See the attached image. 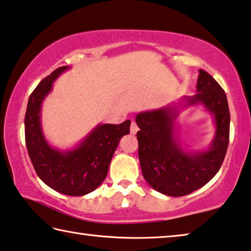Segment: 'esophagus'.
Instances as JSON below:
<instances>
[{
  "label": "esophagus",
  "instance_id": "obj_1",
  "mask_svg": "<svg viewBox=\"0 0 251 251\" xmlns=\"http://www.w3.org/2000/svg\"><path fill=\"white\" fill-rule=\"evenodd\" d=\"M138 130H139V128H138L137 123H135L134 121H132V123H131V126H130V132H131V134H135V133L138 132Z\"/></svg>",
  "mask_w": 251,
  "mask_h": 251
}]
</instances>
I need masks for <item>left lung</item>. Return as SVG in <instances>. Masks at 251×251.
<instances>
[{
    "mask_svg": "<svg viewBox=\"0 0 251 251\" xmlns=\"http://www.w3.org/2000/svg\"><path fill=\"white\" fill-rule=\"evenodd\" d=\"M199 73L197 94L135 117L143 177L168 196L187 195L207 184L221 169L229 142L230 114L225 91L205 70ZM199 104L213 116L215 134L207 149L193 151L180 143L177 119L184 108Z\"/></svg>",
    "mask_w": 251,
    "mask_h": 251,
    "instance_id": "1",
    "label": "left lung"
}]
</instances>
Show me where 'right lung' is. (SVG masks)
Wrapping results in <instances>:
<instances>
[{
  "label": "right lung",
  "instance_id": "obj_1",
  "mask_svg": "<svg viewBox=\"0 0 251 251\" xmlns=\"http://www.w3.org/2000/svg\"><path fill=\"white\" fill-rule=\"evenodd\" d=\"M69 69V66L57 68L29 96L25 113V141L34 169L47 186L64 195L82 196L104 181L120 139L130 133L131 121L97 125L72 149L60 150L51 146L43 131L42 104L52 90V83Z\"/></svg>",
  "mask_w": 251,
  "mask_h": 251
}]
</instances>
